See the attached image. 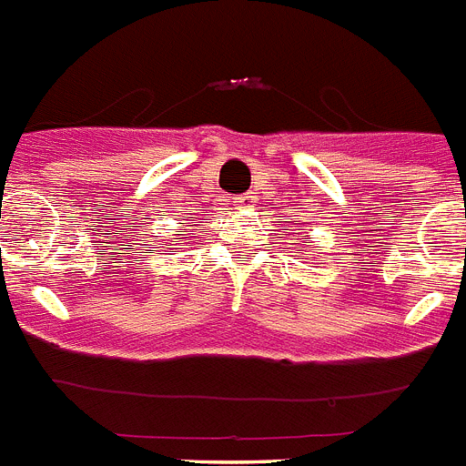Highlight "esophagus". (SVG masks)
I'll list each match as a JSON object with an SVG mask.
<instances>
[{"mask_svg":"<svg viewBox=\"0 0 466 466\" xmlns=\"http://www.w3.org/2000/svg\"><path fill=\"white\" fill-rule=\"evenodd\" d=\"M255 192H242L236 198V207H252L255 205Z\"/></svg>","mask_w":466,"mask_h":466,"instance_id":"esophagus-1","label":"esophagus"}]
</instances>
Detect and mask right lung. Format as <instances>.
I'll use <instances>...</instances> for the list:
<instances>
[{
  "label": "right lung",
  "instance_id": "1",
  "mask_svg": "<svg viewBox=\"0 0 466 466\" xmlns=\"http://www.w3.org/2000/svg\"><path fill=\"white\" fill-rule=\"evenodd\" d=\"M183 233H186V228H183V226H180V228L176 230V233H173V236H176V238H173V242H178V240H180V236H183Z\"/></svg>",
  "mask_w": 466,
  "mask_h": 466
}]
</instances>
